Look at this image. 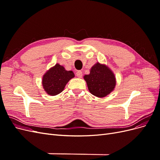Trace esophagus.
I'll use <instances>...</instances> for the list:
<instances>
[{"mask_svg":"<svg viewBox=\"0 0 160 160\" xmlns=\"http://www.w3.org/2000/svg\"><path fill=\"white\" fill-rule=\"evenodd\" d=\"M76 75H77V77H79V78H81V77H82V71H78L77 72Z\"/></svg>","mask_w":160,"mask_h":160,"instance_id":"esophagus-1","label":"esophagus"}]
</instances>
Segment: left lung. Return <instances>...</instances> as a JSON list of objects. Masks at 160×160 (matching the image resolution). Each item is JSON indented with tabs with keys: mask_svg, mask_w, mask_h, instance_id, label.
Masks as SVG:
<instances>
[{
	"mask_svg": "<svg viewBox=\"0 0 160 160\" xmlns=\"http://www.w3.org/2000/svg\"><path fill=\"white\" fill-rule=\"evenodd\" d=\"M90 93L98 98H104L112 92L116 85L115 75L108 66L97 62L84 77Z\"/></svg>",
	"mask_w": 160,
	"mask_h": 160,
	"instance_id": "8db88e82",
	"label": "left lung"
}]
</instances>
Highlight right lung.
I'll return each mask as SVG.
<instances>
[{"label":"right lung","mask_w":160,"mask_h":160,"mask_svg":"<svg viewBox=\"0 0 160 160\" xmlns=\"http://www.w3.org/2000/svg\"><path fill=\"white\" fill-rule=\"evenodd\" d=\"M74 77L72 71H67L63 66L57 63L43 75L42 87L47 94L54 96L61 93L69 81Z\"/></svg>","instance_id":"right-lung-1"}]
</instances>
